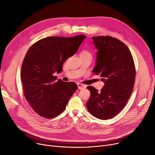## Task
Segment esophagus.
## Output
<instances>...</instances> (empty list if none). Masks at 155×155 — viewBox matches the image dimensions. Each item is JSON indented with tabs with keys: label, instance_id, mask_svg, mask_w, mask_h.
<instances>
[{
	"label": "esophagus",
	"instance_id": "esophagus-1",
	"mask_svg": "<svg viewBox=\"0 0 155 155\" xmlns=\"http://www.w3.org/2000/svg\"><path fill=\"white\" fill-rule=\"evenodd\" d=\"M77 85H78V89H80V90H82V89L85 88L86 87L85 85H83L82 84H80V83H78V84H77Z\"/></svg>",
	"mask_w": 155,
	"mask_h": 155
}]
</instances>
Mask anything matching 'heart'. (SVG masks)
<instances>
[{"mask_svg":"<svg viewBox=\"0 0 155 155\" xmlns=\"http://www.w3.org/2000/svg\"><path fill=\"white\" fill-rule=\"evenodd\" d=\"M88 54H91V53L86 50L82 51L80 53V55H88Z\"/></svg>","mask_w":155,"mask_h":155,"instance_id":"1","label":"heart"}]
</instances>
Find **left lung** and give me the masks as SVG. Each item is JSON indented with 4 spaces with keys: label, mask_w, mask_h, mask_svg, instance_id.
<instances>
[{
    "label": "left lung",
    "mask_w": 155,
    "mask_h": 155,
    "mask_svg": "<svg viewBox=\"0 0 155 155\" xmlns=\"http://www.w3.org/2000/svg\"><path fill=\"white\" fill-rule=\"evenodd\" d=\"M97 50L93 72L99 75L104 86L101 92L88 86L91 97L87 107L94 117L109 119L116 116L127 102L133 90L136 70L128 47L110 36L92 37Z\"/></svg>",
    "instance_id": "8db88e82"
}]
</instances>
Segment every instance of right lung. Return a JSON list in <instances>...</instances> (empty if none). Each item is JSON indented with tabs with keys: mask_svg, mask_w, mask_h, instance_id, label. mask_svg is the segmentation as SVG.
Here are the masks:
<instances>
[{
	"mask_svg": "<svg viewBox=\"0 0 155 155\" xmlns=\"http://www.w3.org/2000/svg\"><path fill=\"white\" fill-rule=\"evenodd\" d=\"M86 36H51L41 39L29 49L23 60L21 78L24 96L34 110L48 119L61 114L78 88L74 82L56 81L54 73L75 54Z\"/></svg>",
	"mask_w": 155,
	"mask_h": 155,
	"instance_id": "right-lung-1",
	"label": "right lung"
}]
</instances>
